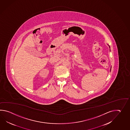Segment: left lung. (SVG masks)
<instances>
[{
	"instance_id": "left-lung-1",
	"label": "left lung",
	"mask_w": 130,
	"mask_h": 130,
	"mask_svg": "<svg viewBox=\"0 0 130 130\" xmlns=\"http://www.w3.org/2000/svg\"><path fill=\"white\" fill-rule=\"evenodd\" d=\"M110 70H111V69H110Z\"/></svg>"
}]
</instances>
